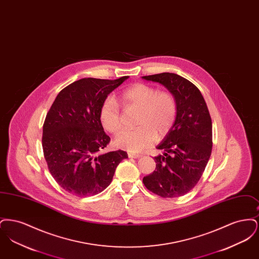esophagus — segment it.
<instances>
[{
	"mask_svg": "<svg viewBox=\"0 0 259 259\" xmlns=\"http://www.w3.org/2000/svg\"><path fill=\"white\" fill-rule=\"evenodd\" d=\"M128 156L131 157V158H139V157H141V154L133 153V152H128Z\"/></svg>",
	"mask_w": 259,
	"mask_h": 259,
	"instance_id": "34e87169",
	"label": "esophagus"
}]
</instances>
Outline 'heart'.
<instances>
[{
  "instance_id": "1",
  "label": "heart",
  "mask_w": 259,
  "mask_h": 259,
  "mask_svg": "<svg viewBox=\"0 0 259 259\" xmlns=\"http://www.w3.org/2000/svg\"><path fill=\"white\" fill-rule=\"evenodd\" d=\"M125 109L138 108L136 124L132 130H124L115 139L117 147L131 152L142 151L152 146L158 138L169 134L176 121L178 103L169 90H158L148 83H135L120 94ZM100 121L111 134H117L123 127V117L116 100L108 96L100 107Z\"/></svg>"
}]
</instances>
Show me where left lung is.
<instances>
[{
	"mask_svg": "<svg viewBox=\"0 0 259 259\" xmlns=\"http://www.w3.org/2000/svg\"><path fill=\"white\" fill-rule=\"evenodd\" d=\"M167 87L178 103L171 131L157 147L155 171L144 177L149 191L163 198L180 197L197 185L212 148L211 118L200 90L179 74L161 73L143 76Z\"/></svg>",
	"mask_w": 259,
	"mask_h": 259,
	"instance_id": "8db88e82",
	"label": "left lung"
}]
</instances>
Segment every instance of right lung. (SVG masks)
<instances>
[{
  "label": "right lung",
  "instance_id": "1",
  "mask_svg": "<svg viewBox=\"0 0 259 259\" xmlns=\"http://www.w3.org/2000/svg\"><path fill=\"white\" fill-rule=\"evenodd\" d=\"M128 75L117 79L85 77L63 88L47 113L42 149L51 176L67 192L96 195L111 183L123 150L103 153L111 138L104 131L99 111L103 101Z\"/></svg>",
  "mask_w": 259,
  "mask_h": 259
}]
</instances>
